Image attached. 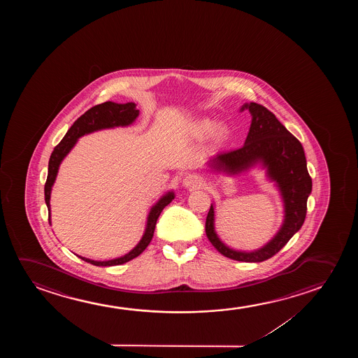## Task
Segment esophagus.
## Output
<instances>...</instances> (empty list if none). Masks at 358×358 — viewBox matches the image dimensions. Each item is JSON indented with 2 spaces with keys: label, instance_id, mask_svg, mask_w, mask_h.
I'll return each instance as SVG.
<instances>
[{
  "label": "esophagus",
  "instance_id": "1",
  "mask_svg": "<svg viewBox=\"0 0 358 358\" xmlns=\"http://www.w3.org/2000/svg\"><path fill=\"white\" fill-rule=\"evenodd\" d=\"M182 183L187 188H199L201 186V183H203V178L199 175H196V173H192V175L189 173V175H187L183 178Z\"/></svg>",
  "mask_w": 358,
  "mask_h": 358
}]
</instances>
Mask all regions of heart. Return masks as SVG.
Instances as JSON below:
<instances>
[{"label": "heart", "instance_id": "heart-1", "mask_svg": "<svg viewBox=\"0 0 358 358\" xmlns=\"http://www.w3.org/2000/svg\"><path fill=\"white\" fill-rule=\"evenodd\" d=\"M194 133L196 137L199 138H204L210 133L211 142L220 144L225 142L226 138L229 137V128L222 123L215 124L214 121H211L209 118H203L196 123Z\"/></svg>", "mask_w": 358, "mask_h": 358}]
</instances>
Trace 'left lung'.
<instances>
[{"label":"left lung","mask_w":358,"mask_h":358,"mask_svg":"<svg viewBox=\"0 0 358 358\" xmlns=\"http://www.w3.org/2000/svg\"><path fill=\"white\" fill-rule=\"evenodd\" d=\"M252 115L250 132L245 145L220 152L209 165L217 171L240 173L257 164L266 169L271 181L279 187L285 206V220L274 238L260 250L241 252L221 242L214 229V206L211 204L206 221V232L211 245L230 259L259 263L269 259L284 247L303 225L307 214V199L312 192V178L307 170L303 147L294 134L286 129L274 113L259 103H245Z\"/></svg>","instance_id":"1"}]
</instances>
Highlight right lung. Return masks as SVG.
Listing matches in <instances>:
<instances>
[{
    "mask_svg": "<svg viewBox=\"0 0 358 358\" xmlns=\"http://www.w3.org/2000/svg\"><path fill=\"white\" fill-rule=\"evenodd\" d=\"M138 115H139V110L136 108L134 103H116L113 101H106V103H100L94 108H89L87 113H84L80 117L77 118V121H74L73 124L69 128V132L66 133L64 139L55 147L54 152L50 157L49 172H48V178H46L44 188L45 203L49 209V222H51L50 221V196H51V188L54 186L55 180H56L57 172H59V164L64 160V157L71 152V149L78 141V138L82 137L84 134L99 131V129L128 126L134 122ZM173 198H175L173 192H169L159 199L155 206H152L149 215H148L147 227H145V232L143 235L142 240L139 241V243L127 255H123L121 258L105 260V262L88 259V258H84L80 255H78L79 258L87 263L96 265V266L121 265L127 263L129 260L134 259L150 243L152 236H154L157 217L162 214V209L167 204H170Z\"/></svg>",
    "mask_w": 358,
    "mask_h": 358,
    "instance_id": "1",
    "label": "right lung"
}]
</instances>
